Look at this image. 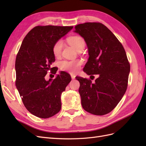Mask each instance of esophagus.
Masks as SVG:
<instances>
[{
    "label": "esophagus",
    "instance_id": "34e87169",
    "mask_svg": "<svg viewBox=\"0 0 146 146\" xmlns=\"http://www.w3.org/2000/svg\"><path fill=\"white\" fill-rule=\"evenodd\" d=\"M70 76H71L72 79H75V78H76V76H75V75H74V74H71V75H70Z\"/></svg>",
    "mask_w": 146,
    "mask_h": 146
}]
</instances>
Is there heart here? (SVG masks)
<instances>
[{"mask_svg": "<svg viewBox=\"0 0 146 146\" xmlns=\"http://www.w3.org/2000/svg\"><path fill=\"white\" fill-rule=\"evenodd\" d=\"M68 42L75 49L79 51L82 48H84L85 46V41L84 39L78 36H74L69 37L68 39ZM63 47V42L61 39L57 41L53 46V54L57 57L61 55ZM82 61L80 60L72 61H62L60 63V68L71 74H76L79 71L81 68Z\"/></svg>", "mask_w": 146, "mask_h": 146, "instance_id": "b5f03b06", "label": "heart"}]
</instances>
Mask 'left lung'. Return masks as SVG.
<instances>
[{
  "instance_id": "1",
  "label": "left lung",
  "mask_w": 146,
  "mask_h": 146,
  "mask_svg": "<svg viewBox=\"0 0 146 146\" xmlns=\"http://www.w3.org/2000/svg\"><path fill=\"white\" fill-rule=\"evenodd\" d=\"M74 32L85 40L88 50L83 71L98 74L91 80L77 77L83 108L94 115L108 114L125 94L130 70L124 48L111 31L101 23H86L75 27Z\"/></svg>"
}]
</instances>
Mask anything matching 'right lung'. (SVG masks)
I'll use <instances>...</instances> for the list:
<instances>
[{
    "label": "right lung",
    "mask_w": 146,
    "mask_h": 146,
    "mask_svg": "<svg viewBox=\"0 0 146 146\" xmlns=\"http://www.w3.org/2000/svg\"><path fill=\"white\" fill-rule=\"evenodd\" d=\"M73 29L61 26H37L26 35L15 62L16 85L28 111L40 118H48L61 108V96L71 80L69 74L61 71L55 79H45L48 71L55 74L53 46Z\"/></svg>",
    "instance_id": "obj_1"
}]
</instances>
